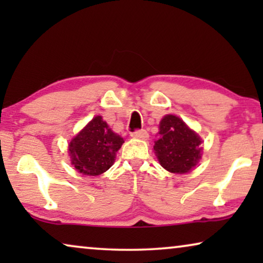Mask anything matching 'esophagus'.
Masks as SVG:
<instances>
[{
  "label": "esophagus",
  "mask_w": 263,
  "mask_h": 263,
  "mask_svg": "<svg viewBox=\"0 0 263 263\" xmlns=\"http://www.w3.org/2000/svg\"><path fill=\"white\" fill-rule=\"evenodd\" d=\"M132 136L135 139L140 140H147L148 139V133H147L145 129H141V130H135L132 133Z\"/></svg>",
  "instance_id": "1"
}]
</instances>
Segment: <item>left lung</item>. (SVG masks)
Returning a JSON list of instances; mask_svg holds the SVG:
<instances>
[{"instance_id":"8db88e82","label":"left lung","mask_w":263,"mask_h":263,"mask_svg":"<svg viewBox=\"0 0 263 263\" xmlns=\"http://www.w3.org/2000/svg\"><path fill=\"white\" fill-rule=\"evenodd\" d=\"M159 139L154 141V153L165 170L185 174L201 159V139L181 118L166 115L159 124Z\"/></svg>"}]
</instances>
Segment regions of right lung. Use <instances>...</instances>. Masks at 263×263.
Listing matches in <instances>:
<instances>
[{
  "instance_id": "1",
  "label": "right lung",
  "mask_w": 263,
  "mask_h": 263,
  "mask_svg": "<svg viewBox=\"0 0 263 263\" xmlns=\"http://www.w3.org/2000/svg\"><path fill=\"white\" fill-rule=\"evenodd\" d=\"M124 140L96 116L69 143L71 164L82 175L98 176L112 166Z\"/></svg>"
}]
</instances>
